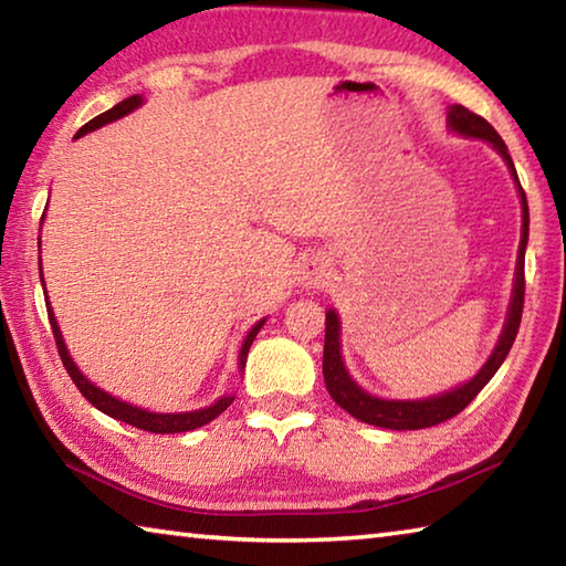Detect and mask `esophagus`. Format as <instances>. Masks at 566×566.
I'll return each mask as SVG.
<instances>
[{"instance_id":"obj_1","label":"esophagus","mask_w":566,"mask_h":566,"mask_svg":"<svg viewBox=\"0 0 566 566\" xmlns=\"http://www.w3.org/2000/svg\"><path fill=\"white\" fill-rule=\"evenodd\" d=\"M327 280V264L319 256H310L300 266V282L306 290H319V286Z\"/></svg>"}]
</instances>
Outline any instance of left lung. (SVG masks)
I'll return each mask as SVG.
<instances>
[{
	"instance_id": "left-lung-1",
	"label": "left lung",
	"mask_w": 566,
	"mask_h": 566,
	"mask_svg": "<svg viewBox=\"0 0 566 566\" xmlns=\"http://www.w3.org/2000/svg\"><path fill=\"white\" fill-rule=\"evenodd\" d=\"M447 124L449 129L457 134H464V137H474V139H484L500 151L504 157L506 167H510L512 177L516 181V191H520L522 199V239H520V254H516V274H514V290H512V302H510V312H506V322L504 329L500 334V342L492 352V357L484 361V367L476 371V375L467 381V385H459L454 389L444 391V395L429 397V399H417V401H405V399H379L371 397L364 391L357 381L349 377L347 367L342 361V347H339V317L337 312L329 310L327 312V329H324V359H322V371H324V385H327V391L337 405L349 411L354 419L367 421V424H375L381 429H424V427H434L442 424V421L457 417L469 401H472L479 391L486 387L496 369L502 367V361L510 354L512 344L516 339V332H520V322H522V310H524V249H526V239H530V207H526V195L520 185V177H516L514 161L506 151V145L502 142L500 134L492 127L490 122L479 114L469 112L462 104H454L447 114Z\"/></svg>"
}]
</instances>
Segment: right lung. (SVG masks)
I'll list each match as a JSON object with an SVG mask.
<instances>
[{"mask_svg":"<svg viewBox=\"0 0 566 566\" xmlns=\"http://www.w3.org/2000/svg\"><path fill=\"white\" fill-rule=\"evenodd\" d=\"M139 104H142L139 94H134V97H127L124 102H119L117 107L102 112L99 117H94L92 122L84 124V127L74 134V139H80V137H84V134H87V132L99 129V127H104V124H109V122H114V119H122L124 114L134 112V109L139 107ZM40 274H42V260H40ZM42 282H44V280H42ZM46 314H50V324H52V332H54L56 352H60L66 375L72 377L76 389L82 391L84 399H90L94 407H97L99 411H104V415L119 419V421H124V424H132V427H137V429H145V432H151V434L189 432V429H197V427L209 424V421L222 415V411L234 401V397H222V399H217L212 407H205V409H197V411H179V415H157V411H147V409H142V407L129 405V401H122V399H117V397H112V395H107V391H104V389L94 387L92 381H90L87 377H84L80 369H76V364L72 361L70 352H66V344H64V339H62L60 324H56V317H54L52 306H46ZM264 322H266V319H260V322L254 324L252 329H249L247 339H244V344H242V349H239V369H244L247 352H249V347H252L256 332H260V329L264 327Z\"/></svg>","mask_w":566,"mask_h":566,"instance_id":"add662e5","label":"right lung"}]
</instances>
